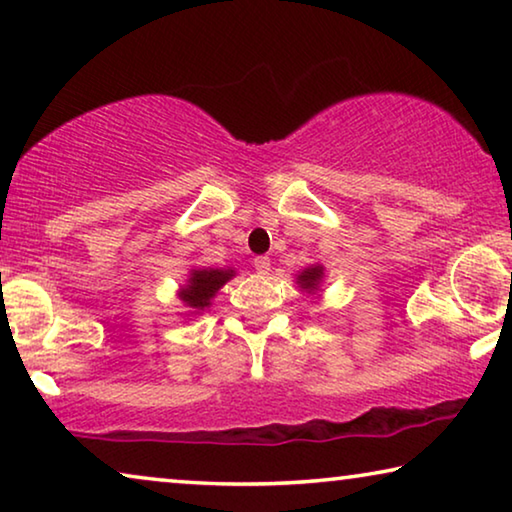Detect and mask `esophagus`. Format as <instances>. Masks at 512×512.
Here are the masks:
<instances>
[{
	"label": "esophagus",
	"mask_w": 512,
	"mask_h": 512,
	"mask_svg": "<svg viewBox=\"0 0 512 512\" xmlns=\"http://www.w3.org/2000/svg\"><path fill=\"white\" fill-rule=\"evenodd\" d=\"M254 270H256V274H261V276L270 274V258H267V256H256L254 258Z\"/></svg>",
	"instance_id": "34e87169"
}]
</instances>
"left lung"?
Listing matches in <instances>:
<instances>
[{"label": "left lung", "instance_id": "obj_1", "mask_svg": "<svg viewBox=\"0 0 512 512\" xmlns=\"http://www.w3.org/2000/svg\"><path fill=\"white\" fill-rule=\"evenodd\" d=\"M324 265L315 263V265H308L304 270L295 274V283L301 288V292H306V295H317V292H322V281H324Z\"/></svg>", "mask_w": 512, "mask_h": 512}]
</instances>
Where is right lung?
<instances>
[{"instance_id": "add662e5", "label": "right lung", "mask_w": 512, "mask_h": 512, "mask_svg": "<svg viewBox=\"0 0 512 512\" xmlns=\"http://www.w3.org/2000/svg\"><path fill=\"white\" fill-rule=\"evenodd\" d=\"M236 270L233 267H192L188 272V279L179 288L181 304L188 308V315H201L206 308H211L213 299L222 286H226Z\"/></svg>"}]
</instances>
